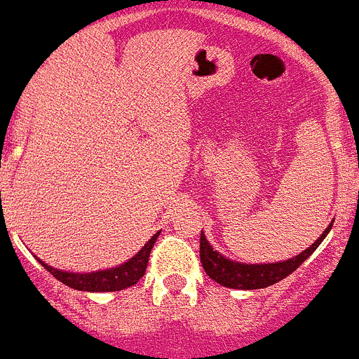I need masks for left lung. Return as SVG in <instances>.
<instances>
[{
    "instance_id": "obj_1",
    "label": "left lung",
    "mask_w": 359,
    "mask_h": 359,
    "mask_svg": "<svg viewBox=\"0 0 359 359\" xmlns=\"http://www.w3.org/2000/svg\"><path fill=\"white\" fill-rule=\"evenodd\" d=\"M334 222V221H332ZM332 222L328 224L327 230L318 237L314 245H310L305 252H301L296 257L281 261V263H264V264H246L237 263L231 259L219 254L213 246L208 243L206 236L201 231V263H203L204 272L212 277L213 281L222 285L226 288H239V290H257V288H266L270 285H276L292 272H296L301 264L305 263L314 250L321 245V241L327 237V233L332 228Z\"/></svg>"
}]
</instances>
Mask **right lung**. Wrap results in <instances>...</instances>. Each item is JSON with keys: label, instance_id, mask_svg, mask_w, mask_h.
I'll return each mask as SVG.
<instances>
[{"label": "right lung", "instance_id": "right-lung-1", "mask_svg": "<svg viewBox=\"0 0 359 359\" xmlns=\"http://www.w3.org/2000/svg\"><path fill=\"white\" fill-rule=\"evenodd\" d=\"M161 231H156L151 239L147 241L142 250L138 252L135 257H131L128 263L120 264V266L109 268V270H100V272H91V273H78V272H63L58 268H53L49 264H45L41 259V266L45 270H49L60 283L67 285V287L74 288V290H83V292H116L123 290L137 285L138 279L146 273L147 261H149V254L155 245L156 237Z\"/></svg>", "mask_w": 359, "mask_h": 359}]
</instances>
